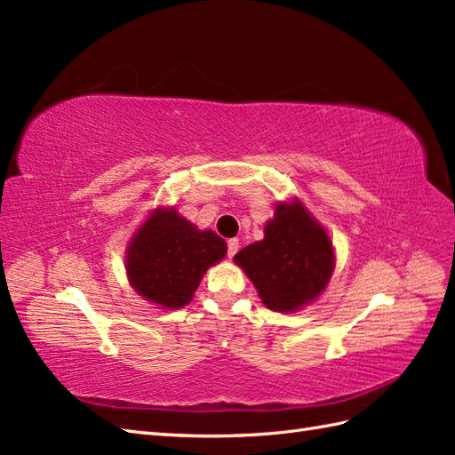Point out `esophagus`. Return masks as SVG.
<instances>
[{
	"label": "esophagus",
	"mask_w": 455,
	"mask_h": 455,
	"mask_svg": "<svg viewBox=\"0 0 455 455\" xmlns=\"http://www.w3.org/2000/svg\"><path fill=\"white\" fill-rule=\"evenodd\" d=\"M239 251V239H229L228 241V256L233 258Z\"/></svg>",
	"instance_id": "34e87169"
}]
</instances>
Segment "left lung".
Segmentation results:
<instances>
[{
    "instance_id": "left-lung-1",
    "label": "left lung",
    "mask_w": 455,
    "mask_h": 455,
    "mask_svg": "<svg viewBox=\"0 0 455 455\" xmlns=\"http://www.w3.org/2000/svg\"><path fill=\"white\" fill-rule=\"evenodd\" d=\"M264 233V239L235 254V264L269 309L291 313L309 304L334 271V249L326 231L296 201L279 203Z\"/></svg>"
}]
</instances>
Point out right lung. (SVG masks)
Returning <instances> with one entry per match:
<instances>
[{"instance_id": "obj_1", "label": "right lung", "mask_w": 455, "mask_h": 455, "mask_svg": "<svg viewBox=\"0 0 455 455\" xmlns=\"http://www.w3.org/2000/svg\"><path fill=\"white\" fill-rule=\"evenodd\" d=\"M226 241L201 231L174 209H157L136 233L127 251L132 288L164 309L189 304L203 273L226 256Z\"/></svg>"}]
</instances>
